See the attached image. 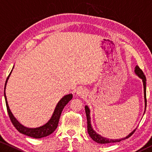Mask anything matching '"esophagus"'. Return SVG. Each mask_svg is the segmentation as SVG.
<instances>
[{
    "label": "esophagus",
    "mask_w": 152,
    "mask_h": 152,
    "mask_svg": "<svg viewBox=\"0 0 152 152\" xmlns=\"http://www.w3.org/2000/svg\"><path fill=\"white\" fill-rule=\"evenodd\" d=\"M85 93V91L82 89H78V91H77V94H78V96H84V94Z\"/></svg>",
    "instance_id": "obj_1"
}]
</instances>
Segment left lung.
Wrapping results in <instances>:
<instances>
[{
  "label": "left lung",
  "mask_w": 152,
  "mask_h": 152,
  "mask_svg": "<svg viewBox=\"0 0 152 152\" xmlns=\"http://www.w3.org/2000/svg\"><path fill=\"white\" fill-rule=\"evenodd\" d=\"M135 72L140 78L142 79V81L143 83V88H144V97H145V107H146V104H147V100H146V78L145 75H144V73L143 72V71L141 70L140 68L138 66L135 67ZM85 111H86V119H87V128H88V133L90 135V137L92 138V140H93L94 141H96V142L98 143L107 144V143H111L120 142L121 141L126 140V139L131 137V136L133 134V133L135 132V129L126 137L119 139V140H110V139H107V138L102 137L101 135L97 134L92 127L91 123V117H90V110L87 106L85 107Z\"/></svg>",
  "instance_id": "8db88e82"
}]
</instances>
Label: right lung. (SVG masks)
Instances as JSON below:
<instances>
[{
    "instance_id": "add662e5",
    "label": "right lung",
    "mask_w": 152,
    "mask_h": 152,
    "mask_svg": "<svg viewBox=\"0 0 152 152\" xmlns=\"http://www.w3.org/2000/svg\"><path fill=\"white\" fill-rule=\"evenodd\" d=\"M11 72H10L9 75L7 78L6 82H5L4 89L6 88L7 82V80H8L10 75H11ZM4 94L5 98V102H6L7 112H8L9 116L10 117V119L11 121L12 125H13L14 127L18 130V132H19L20 133L35 139H39L46 137V136L51 134V133L54 132L58 127L60 115L61 114V112H62L64 107H65L66 105L68 103V102H70L71 101V99H72V94L64 96L62 99L58 102L57 106H56L54 110V112L53 113L52 117H51L50 121L44 125L37 128H27L24 127L23 125H22L20 123L18 122V121L16 119H15L13 115L12 114L11 110L9 109V107L8 105V102H7V97L6 94H5V92Z\"/></svg>"
}]
</instances>
